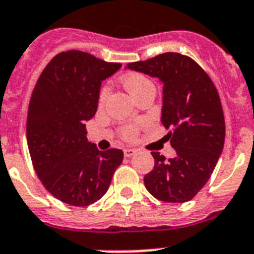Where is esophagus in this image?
Instances as JSON below:
<instances>
[{
  "instance_id": "34e87169",
  "label": "esophagus",
  "mask_w": 254,
  "mask_h": 254,
  "mask_svg": "<svg viewBox=\"0 0 254 254\" xmlns=\"http://www.w3.org/2000/svg\"><path fill=\"white\" fill-rule=\"evenodd\" d=\"M123 153H125V157L129 158V157L135 156L136 150L135 149H125V150H123Z\"/></svg>"
}]
</instances>
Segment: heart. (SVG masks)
<instances>
[{"mask_svg":"<svg viewBox=\"0 0 254 254\" xmlns=\"http://www.w3.org/2000/svg\"><path fill=\"white\" fill-rule=\"evenodd\" d=\"M123 84L127 88V91H128L135 98L137 97L144 89H146V88L154 87L152 81H150L145 75L139 74V72H129V74L126 75V76L123 77ZM108 94L109 87L108 85H105V87L101 88L100 96H98V101H100V104H104V102L106 101ZM136 129H137L136 128V126H126L125 128H123L122 133L126 139H132V137H135Z\"/></svg>","mask_w":254,"mask_h":254,"instance_id":"obj_1","label":"heart"}]
</instances>
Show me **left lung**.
<instances>
[{"label":"left lung","mask_w":254,"mask_h":254,"mask_svg":"<svg viewBox=\"0 0 254 254\" xmlns=\"http://www.w3.org/2000/svg\"><path fill=\"white\" fill-rule=\"evenodd\" d=\"M127 68L158 77L163 84L161 122L170 129L177 156L152 152L154 167L144 177L150 194L165 202H186L210 178L225 144V117L217 88L202 67L179 53H163Z\"/></svg>","instance_id":"8db88e82"}]
</instances>
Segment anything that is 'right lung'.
<instances>
[{
	"instance_id": "add662e5",
	"label": "right lung",
	"mask_w": 254,
	"mask_h": 254,
	"mask_svg": "<svg viewBox=\"0 0 254 254\" xmlns=\"http://www.w3.org/2000/svg\"><path fill=\"white\" fill-rule=\"evenodd\" d=\"M122 67L80 50L57 54L40 75L28 106L27 144L41 183L64 204L88 206L104 196L121 149H97L85 122L97 112L101 81Z\"/></svg>"
}]
</instances>
